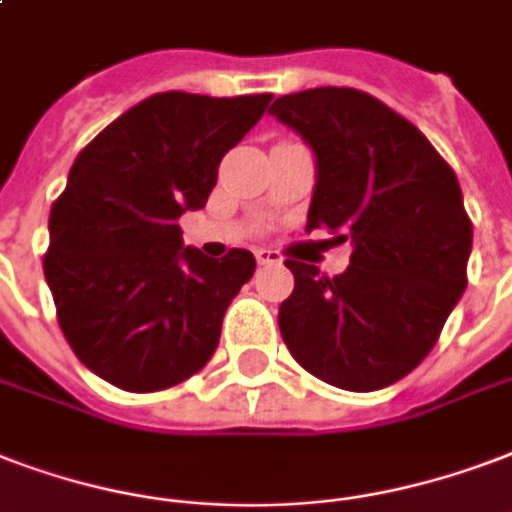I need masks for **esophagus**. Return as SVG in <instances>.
Here are the masks:
<instances>
[{
  "instance_id": "34e87169",
  "label": "esophagus",
  "mask_w": 512,
  "mask_h": 512,
  "mask_svg": "<svg viewBox=\"0 0 512 512\" xmlns=\"http://www.w3.org/2000/svg\"><path fill=\"white\" fill-rule=\"evenodd\" d=\"M255 260H257V265L282 263V257H279V252H273V249H255Z\"/></svg>"
}]
</instances>
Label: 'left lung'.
<instances>
[{
  "label": "left lung",
  "mask_w": 512,
  "mask_h": 512,
  "mask_svg": "<svg viewBox=\"0 0 512 512\" xmlns=\"http://www.w3.org/2000/svg\"><path fill=\"white\" fill-rule=\"evenodd\" d=\"M317 158L306 230L351 241L349 268L322 276L287 260L295 290L279 330L300 368L349 392H373L427 357L467 287L473 222L454 169L419 128L354 88L273 101Z\"/></svg>",
  "instance_id": "8db88e82"
}]
</instances>
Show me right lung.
<instances>
[{"instance_id":"add662e5","label":"right lung","mask_w":512,"mask_h":512,"mask_svg":"<svg viewBox=\"0 0 512 512\" xmlns=\"http://www.w3.org/2000/svg\"><path fill=\"white\" fill-rule=\"evenodd\" d=\"M271 93L212 99L155 93L109 123L50 209L45 279L77 360L126 392H161L204 368L255 257L182 244L222 155L263 117Z\"/></svg>"}]
</instances>
